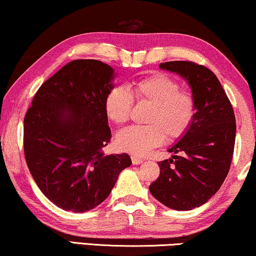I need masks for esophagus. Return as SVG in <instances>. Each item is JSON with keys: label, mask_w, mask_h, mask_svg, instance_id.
<instances>
[{"label": "esophagus", "mask_w": 256, "mask_h": 256, "mask_svg": "<svg viewBox=\"0 0 256 256\" xmlns=\"http://www.w3.org/2000/svg\"><path fill=\"white\" fill-rule=\"evenodd\" d=\"M132 164H142L144 162V160L143 158H140L138 156H132Z\"/></svg>", "instance_id": "obj_1"}]
</instances>
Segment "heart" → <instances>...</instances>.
Segmentation results:
<instances>
[{"mask_svg": "<svg viewBox=\"0 0 256 256\" xmlns=\"http://www.w3.org/2000/svg\"><path fill=\"white\" fill-rule=\"evenodd\" d=\"M132 99L149 104L146 126H132L116 136V146L122 152L142 156L155 146L180 138L191 127L196 116V101L191 93L180 90L176 80L164 74H154L132 82L128 90L115 87L104 99L108 120L121 126L128 121Z\"/></svg>", "mask_w": 256, "mask_h": 256, "instance_id": "b5f03b06", "label": "heart"}]
</instances>
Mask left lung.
<instances>
[{"label": "left lung", "mask_w": 256, "mask_h": 256, "mask_svg": "<svg viewBox=\"0 0 256 256\" xmlns=\"http://www.w3.org/2000/svg\"><path fill=\"white\" fill-rule=\"evenodd\" d=\"M160 68L186 80L196 101L191 127L158 163L160 176L149 186L157 200L177 211L205 204L228 174L236 143V116L222 84L211 70L192 62H166Z\"/></svg>", "instance_id": "1"}]
</instances>
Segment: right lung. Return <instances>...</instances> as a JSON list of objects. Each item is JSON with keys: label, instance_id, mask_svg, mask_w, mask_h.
<instances>
[{"label": "right lung", "instance_id": "right-lung-1", "mask_svg": "<svg viewBox=\"0 0 256 256\" xmlns=\"http://www.w3.org/2000/svg\"><path fill=\"white\" fill-rule=\"evenodd\" d=\"M114 76L100 60L70 62L40 87L24 118L28 168L45 197L65 211L96 208L132 164L127 154L102 152L112 138L104 99Z\"/></svg>", "mask_w": 256, "mask_h": 256}]
</instances>
